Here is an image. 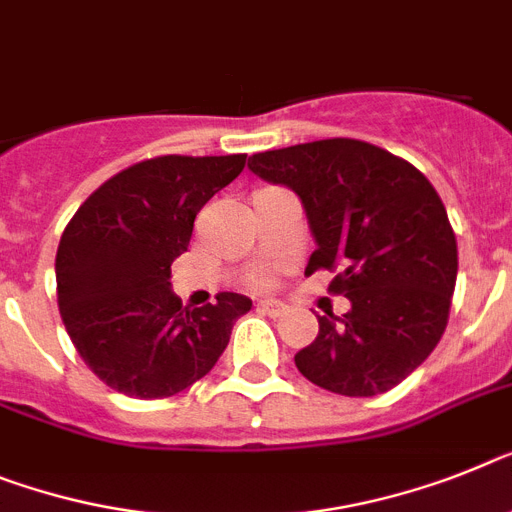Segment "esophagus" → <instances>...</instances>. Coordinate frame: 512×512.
I'll return each instance as SVG.
<instances>
[{
  "label": "esophagus",
  "instance_id": "1",
  "mask_svg": "<svg viewBox=\"0 0 512 512\" xmlns=\"http://www.w3.org/2000/svg\"><path fill=\"white\" fill-rule=\"evenodd\" d=\"M257 309H260V312H265V315H270V317H281V315H286V304L283 302H278V299H263V302L257 304Z\"/></svg>",
  "mask_w": 512,
  "mask_h": 512
}]
</instances>
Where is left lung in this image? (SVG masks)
Wrapping results in <instances>:
<instances>
[{
  "label": "left lung",
  "instance_id": "1",
  "mask_svg": "<svg viewBox=\"0 0 512 512\" xmlns=\"http://www.w3.org/2000/svg\"><path fill=\"white\" fill-rule=\"evenodd\" d=\"M249 171L299 195L317 249L304 276L330 270L351 309L317 315L320 333L296 369L330 393L369 398L395 388L445 333L458 244L422 171L377 145L333 137L249 158Z\"/></svg>",
  "mask_w": 512,
  "mask_h": 512
}]
</instances>
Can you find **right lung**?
Listing matches in <instances>:
<instances>
[{
    "label": "right lung",
    "instance_id": "right-lung-1",
    "mask_svg": "<svg viewBox=\"0 0 512 512\" xmlns=\"http://www.w3.org/2000/svg\"><path fill=\"white\" fill-rule=\"evenodd\" d=\"M236 156H158L103 182L57 249V299L77 354L109 388L169 398L216 367L252 299L182 307L171 263L187 252L195 216L242 174Z\"/></svg>",
    "mask_w": 512,
    "mask_h": 512
}]
</instances>
